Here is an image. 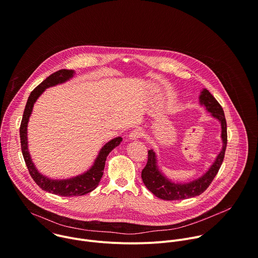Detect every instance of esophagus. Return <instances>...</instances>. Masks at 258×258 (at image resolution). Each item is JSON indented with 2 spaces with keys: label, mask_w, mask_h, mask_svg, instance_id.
<instances>
[{
  "label": "esophagus",
  "mask_w": 258,
  "mask_h": 258,
  "mask_svg": "<svg viewBox=\"0 0 258 258\" xmlns=\"http://www.w3.org/2000/svg\"><path fill=\"white\" fill-rule=\"evenodd\" d=\"M143 136V131L141 128H135L133 130L130 135H128V139L130 140H137L139 138H141Z\"/></svg>",
  "instance_id": "obj_1"
}]
</instances>
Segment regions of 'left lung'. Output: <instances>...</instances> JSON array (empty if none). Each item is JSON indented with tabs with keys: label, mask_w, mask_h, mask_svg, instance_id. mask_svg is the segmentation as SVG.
<instances>
[{
	"label": "left lung",
	"mask_w": 258,
	"mask_h": 258,
	"mask_svg": "<svg viewBox=\"0 0 258 258\" xmlns=\"http://www.w3.org/2000/svg\"><path fill=\"white\" fill-rule=\"evenodd\" d=\"M199 103L204 106L210 115L217 119L222 127V138L223 147L222 150L216 156L210 167L202 174L200 177L195 178L188 182L172 181L168 178L158 166V160L154 150L148 151V161L145 168L142 170V178L150 192H152L156 197L163 200H182L188 199L202 194L211 183L214 176L218 172L220 165H222L225 157V152L227 148V121L225 117L224 110L215 98L209 93L208 90L203 89L199 96Z\"/></svg>",
	"instance_id": "8db88e82"
}]
</instances>
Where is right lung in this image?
Here are the masks:
<instances>
[{
    "mask_svg": "<svg viewBox=\"0 0 258 258\" xmlns=\"http://www.w3.org/2000/svg\"><path fill=\"white\" fill-rule=\"evenodd\" d=\"M75 73H76L75 70L61 69L53 73V75H51L42 84H40L38 87H36L30 93L27 99L24 112H23V117L20 124V142H21L22 155L31 177L36 183H38V186L42 188V190L55 195L62 196V197L83 196L95 190L98 187L99 182L102 178L104 167H105V161L108 154L114 148H116L122 141L121 137H116L112 140H110L108 143H106L99 151V154L97 155L93 165L87 171L77 176H72V177L63 178V179H53L41 173L38 170V168L35 167L28 151V141H27V125H28L29 117L32 112L33 105L36 102V100L39 99V97L48 88L55 87L57 85H61L68 82L70 79L75 77Z\"/></svg>",
    "mask_w": 258,
    "mask_h": 258,
    "instance_id": "obj_1",
    "label": "right lung"
}]
</instances>
